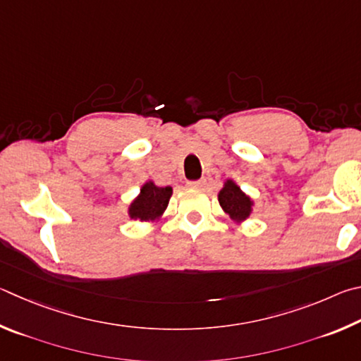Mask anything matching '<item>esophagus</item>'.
I'll return each instance as SVG.
<instances>
[{
  "label": "esophagus",
  "mask_w": 361,
  "mask_h": 361,
  "mask_svg": "<svg viewBox=\"0 0 361 361\" xmlns=\"http://www.w3.org/2000/svg\"><path fill=\"white\" fill-rule=\"evenodd\" d=\"M187 185L190 188H201L204 185V180H193V182H188Z\"/></svg>",
  "instance_id": "esophagus-1"
}]
</instances>
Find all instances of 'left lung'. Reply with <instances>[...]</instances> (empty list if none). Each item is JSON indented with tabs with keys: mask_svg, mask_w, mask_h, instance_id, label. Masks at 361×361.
Masks as SVG:
<instances>
[{
	"mask_svg": "<svg viewBox=\"0 0 361 361\" xmlns=\"http://www.w3.org/2000/svg\"><path fill=\"white\" fill-rule=\"evenodd\" d=\"M217 198L220 207L236 224L245 222L254 212L255 201L247 193L243 192V188L233 179H225L224 187L217 193Z\"/></svg>",
	"mask_w": 361,
	"mask_h": 361,
	"instance_id": "left-lung-1",
	"label": "left lung"
}]
</instances>
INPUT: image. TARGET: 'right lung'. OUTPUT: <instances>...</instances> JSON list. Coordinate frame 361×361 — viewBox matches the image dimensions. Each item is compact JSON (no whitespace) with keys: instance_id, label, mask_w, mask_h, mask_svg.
Masks as SVG:
<instances>
[{"instance_id":"right-lung-1","label":"right lung","mask_w":361,"mask_h":361,"mask_svg":"<svg viewBox=\"0 0 361 361\" xmlns=\"http://www.w3.org/2000/svg\"><path fill=\"white\" fill-rule=\"evenodd\" d=\"M173 187H158L154 180L144 182L137 197L128 204V217L141 224L154 225L161 220L169 204Z\"/></svg>"}]
</instances>
